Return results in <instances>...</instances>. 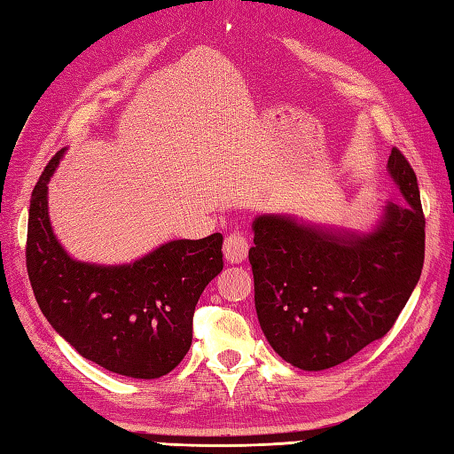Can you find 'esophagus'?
<instances>
[{
    "mask_svg": "<svg viewBox=\"0 0 454 454\" xmlns=\"http://www.w3.org/2000/svg\"><path fill=\"white\" fill-rule=\"evenodd\" d=\"M249 242L242 232H232L224 239V257L230 263H242L247 257Z\"/></svg>",
    "mask_w": 454,
    "mask_h": 454,
    "instance_id": "obj_1",
    "label": "esophagus"
}]
</instances>
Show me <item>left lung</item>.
Masks as SVG:
<instances>
[{
    "label": "left lung",
    "instance_id": "left-lung-1",
    "mask_svg": "<svg viewBox=\"0 0 454 454\" xmlns=\"http://www.w3.org/2000/svg\"><path fill=\"white\" fill-rule=\"evenodd\" d=\"M388 171L406 202L388 205L369 236H341L285 216L254 222L255 310L273 349L302 371L351 359L390 332L426 257L416 171L392 148Z\"/></svg>",
    "mask_w": 454,
    "mask_h": 454
}]
</instances>
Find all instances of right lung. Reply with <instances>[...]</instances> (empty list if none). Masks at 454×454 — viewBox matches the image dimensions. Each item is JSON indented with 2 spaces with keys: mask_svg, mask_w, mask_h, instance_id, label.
Returning <instances> with one entry per match:
<instances>
[{
  "mask_svg": "<svg viewBox=\"0 0 454 454\" xmlns=\"http://www.w3.org/2000/svg\"><path fill=\"white\" fill-rule=\"evenodd\" d=\"M48 161L28 207L27 273L46 320L85 359L132 379H160L187 355L199 296L222 262V234L176 239L132 265L101 267L67 255L52 234Z\"/></svg>",
  "mask_w": 454,
  "mask_h": 454,
  "instance_id": "add662e5",
  "label": "right lung"
}]
</instances>
